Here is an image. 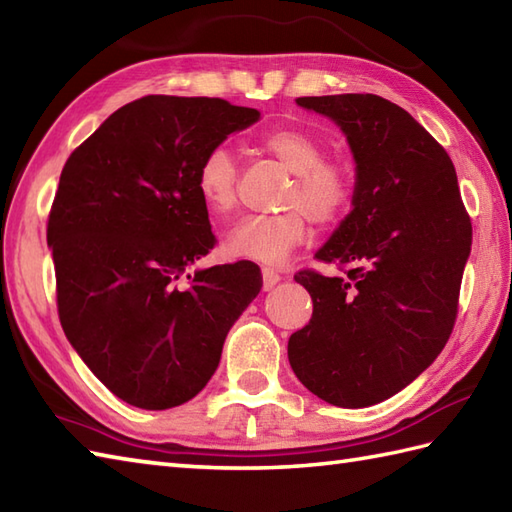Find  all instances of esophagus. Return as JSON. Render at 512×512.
<instances>
[{
	"mask_svg": "<svg viewBox=\"0 0 512 512\" xmlns=\"http://www.w3.org/2000/svg\"><path fill=\"white\" fill-rule=\"evenodd\" d=\"M262 279H264V290H270V288H275V286L279 284L281 275L275 273L273 268H264V270H262Z\"/></svg>",
	"mask_w": 512,
	"mask_h": 512,
	"instance_id": "1",
	"label": "esophagus"
}]
</instances>
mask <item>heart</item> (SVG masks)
<instances>
[{
    "instance_id": "1",
    "label": "heart",
    "mask_w": 512,
    "mask_h": 512,
    "mask_svg": "<svg viewBox=\"0 0 512 512\" xmlns=\"http://www.w3.org/2000/svg\"><path fill=\"white\" fill-rule=\"evenodd\" d=\"M264 149L290 173V184L275 215H250L226 233V250L239 259L262 264H284L295 248L306 242L310 217L332 224L352 202V178L345 167L325 162V149L303 129H275L264 136ZM200 198L213 215H226L237 202V162L226 147H213L198 167Z\"/></svg>"
}]
</instances>
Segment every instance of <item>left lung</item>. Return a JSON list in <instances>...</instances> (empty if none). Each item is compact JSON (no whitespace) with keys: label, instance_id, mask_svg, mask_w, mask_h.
Returning a JSON list of instances; mask_svg holds the SVG:
<instances>
[{"label":"left lung","instance_id":"8db88e82","mask_svg":"<svg viewBox=\"0 0 512 512\" xmlns=\"http://www.w3.org/2000/svg\"><path fill=\"white\" fill-rule=\"evenodd\" d=\"M341 127L356 162L352 211L317 250L345 277L295 275L312 319L290 336L292 372L336 407H369L405 389L447 345L473 228L447 151L376 94L301 96Z\"/></svg>","mask_w":512,"mask_h":512}]
</instances>
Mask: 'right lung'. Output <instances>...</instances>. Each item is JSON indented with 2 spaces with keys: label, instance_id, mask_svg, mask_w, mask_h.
Returning <instances> with one entry per match:
<instances>
[{
  "label": "right lung",
  "instance_id": "right-lung-1",
  "mask_svg": "<svg viewBox=\"0 0 512 512\" xmlns=\"http://www.w3.org/2000/svg\"><path fill=\"white\" fill-rule=\"evenodd\" d=\"M259 121L206 96L123 105L59 178L48 217L57 306L70 345L129 405L160 411L198 396L228 330L262 290L253 262L195 270L215 246L198 167Z\"/></svg>",
  "mask_w": 512,
  "mask_h": 512
}]
</instances>
